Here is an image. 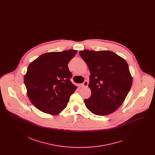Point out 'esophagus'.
I'll return each mask as SVG.
<instances>
[{
  "mask_svg": "<svg viewBox=\"0 0 155 155\" xmlns=\"http://www.w3.org/2000/svg\"><path fill=\"white\" fill-rule=\"evenodd\" d=\"M80 85L81 87H87L88 85V82L87 81H85L84 82V83L80 84Z\"/></svg>",
  "mask_w": 155,
  "mask_h": 155,
  "instance_id": "1",
  "label": "esophagus"
}]
</instances>
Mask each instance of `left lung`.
I'll use <instances>...</instances> for the list:
<instances>
[{
  "mask_svg": "<svg viewBox=\"0 0 155 155\" xmlns=\"http://www.w3.org/2000/svg\"><path fill=\"white\" fill-rule=\"evenodd\" d=\"M79 54L90 71L91 96L84 100L91 112L110 114L124 102L133 84V77L124 59L110 51L84 50Z\"/></svg>",
  "mask_w": 155,
  "mask_h": 155,
  "instance_id": "obj_1",
  "label": "left lung"
}]
</instances>
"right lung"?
<instances>
[{
  "label": "right lung",
  "instance_id": "right-lung-1",
  "mask_svg": "<svg viewBox=\"0 0 155 155\" xmlns=\"http://www.w3.org/2000/svg\"><path fill=\"white\" fill-rule=\"evenodd\" d=\"M77 52L70 49L46 53L29 64L24 82L27 96L38 110L55 115L66 107L77 88L70 80L72 75L68 67Z\"/></svg>",
  "mask_w": 155,
  "mask_h": 155
}]
</instances>
